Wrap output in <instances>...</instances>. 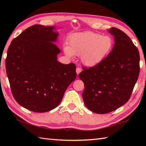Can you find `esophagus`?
I'll return each mask as SVG.
<instances>
[{"mask_svg":"<svg viewBox=\"0 0 146 146\" xmlns=\"http://www.w3.org/2000/svg\"><path fill=\"white\" fill-rule=\"evenodd\" d=\"M81 71H82V69H81L80 68H77L76 69V73H77V75H78L79 73H80Z\"/></svg>","mask_w":146,"mask_h":146,"instance_id":"1","label":"esophagus"}]
</instances>
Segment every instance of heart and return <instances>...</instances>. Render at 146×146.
I'll return each instance as SVG.
<instances>
[{
	"label": "heart",
	"instance_id": "1",
	"mask_svg": "<svg viewBox=\"0 0 146 146\" xmlns=\"http://www.w3.org/2000/svg\"><path fill=\"white\" fill-rule=\"evenodd\" d=\"M113 40L109 36L93 32H84L74 35L69 40V46L64 51L69 57L81 56L82 63L86 66H95L102 62L113 48Z\"/></svg>",
	"mask_w": 146,
	"mask_h": 146
}]
</instances>
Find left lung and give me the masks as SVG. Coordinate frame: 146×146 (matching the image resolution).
I'll use <instances>...</instances> for the list:
<instances>
[{"label":"left lung","instance_id":"obj_1","mask_svg":"<svg viewBox=\"0 0 146 146\" xmlns=\"http://www.w3.org/2000/svg\"><path fill=\"white\" fill-rule=\"evenodd\" d=\"M115 44L102 62L83 67L78 75L84 84V102L98 114L117 110L129 100L140 71V55L131 38L120 29L111 28Z\"/></svg>","mask_w":146,"mask_h":146}]
</instances>
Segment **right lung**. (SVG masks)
Listing matches in <instances>:
<instances>
[{"label": "right lung", "mask_w": 146, "mask_h": 146, "mask_svg": "<svg viewBox=\"0 0 146 146\" xmlns=\"http://www.w3.org/2000/svg\"><path fill=\"white\" fill-rule=\"evenodd\" d=\"M55 26L35 24L12 40L6 58L11 93L19 105L44 113L57 107L76 76L75 64L57 61Z\"/></svg>", "instance_id": "1"}]
</instances>
